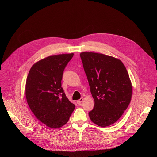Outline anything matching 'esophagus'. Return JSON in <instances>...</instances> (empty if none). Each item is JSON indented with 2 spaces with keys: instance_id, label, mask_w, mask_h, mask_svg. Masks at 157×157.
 Segmentation results:
<instances>
[{
  "instance_id": "1",
  "label": "esophagus",
  "mask_w": 157,
  "mask_h": 157,
  "mask_svg": "<svg viewBox=\"0 0 157 157\" xmlns=\"http://www.w3.org/2000/svg\"><path fill=\"white\" fill-rule=\"evenodd\" d=\"M83 100H84V98H83V97H81V99H80L79 100L77 101V102H77V104H81V103L83 101Z\"/></svg>"
}]
</instances>
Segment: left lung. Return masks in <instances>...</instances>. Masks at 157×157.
Instances as JSON below:
<instances>
[{"instance_id": "8db88e82", "label": "left lung", "mask_w": 157, "mask_h": 157, "mask_svg": "<svg viewBox=\"0 0 157 157\" xmlns=\"http://www.w3.org/2000/svg\"><path fill=\"white\" fill-rule=\"evenodd\" d=\"M80 56L94 99L89 116L97 125L109 126L130 102L132 86L128 72L123 63L113 56L94 52H82Z\"/></svg>"}]
</instances>
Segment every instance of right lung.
I'll return each mask as SVG.
<instances>
[{"mask_svg":"<svg viewBox=\"0 0 157 157\" xmlns=\"http://www.w3.org/2000/svg\"><path fill=\"white\" fill-rule=\"evenodd\" d=\"M73 55L60 54L43 58L32 66L27 78L28 105L35 116L52 128L65 125L75 108L61 87L64 70Z\"/></svg>","mask_w":157,"mask_h":157,"instance_id":"1","label":"right lung"}]
</instances>
